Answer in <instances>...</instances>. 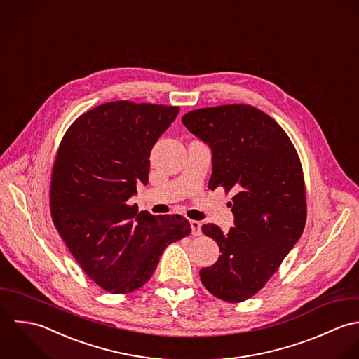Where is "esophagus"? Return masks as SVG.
Segmentation results:
<instances>
[{"mask_svg": "<svg viewBox=\"0 0 359 359\" xmlns=\"http://www.w3.org/2000/svg\"><path fill=\"white\" fill-rule=\"evenodd\" d=\"M190 227H191V234L193 236H200L201 234V223L198 220H190Z\"/></svg>", "mask_w": 359, "mask_h": 359, "instance_id": "esophagus-1", "label": "esophagus"}]
</instances>
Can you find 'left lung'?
<instances>
[{"mask_svg":"<svg viewBox=\"0 0 359 359\" xmlns=\"http://www.w3.org/2000/svg\"><path fill=\"white\" fill-rule=\"evenodd\" d=\"M182 122L211 148L208 189L234 194L229 203L234 227L224 233L214 223L203 226L222 254L200 271L201 282L223 301H244L265 286L302 234L306 203L299 158L286 132L251 105L196 109Z\"/></svg>","mask_w":359,"mask_h":359,"instance_id":"left-lung-1","label":"left lung"}]
</instances>
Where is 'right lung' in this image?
Returning <instances> with one entry per match:
<instances>
[{"label":"right lung","instance_id":"obj_1","mask_svg":"<svg viewBox=\"0 0 359 359\" xmlns=\"http://www.w3.org/2000/svg\"><path fill=\"white\" fill-rule=\"evenodd\" d=\"M179 107L115 101L77 118L53 168L54 224L80 268L112 294L143 286L163 250L190 233L180 215L139 212L128 201L148 183L149 154Z\"/></svg>","mask_w":359,"mask_h":359}]
</instances>
